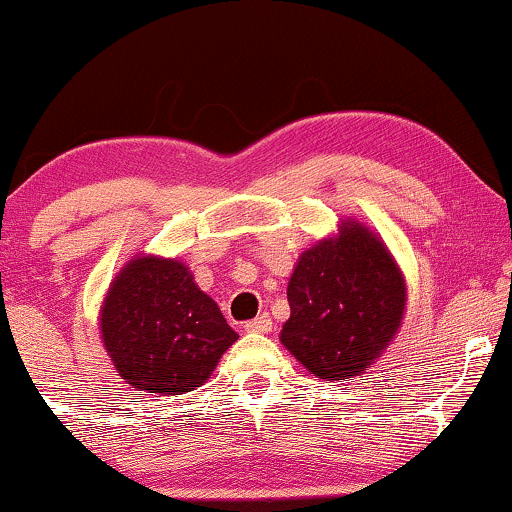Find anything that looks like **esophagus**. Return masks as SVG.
I'll return each mask as SVG.
<instances>
[{"label":"esophagus","mask_w":512,"mask_h":512,"mask_svg":"<svg viewBox=\"0 0 512 512\" xmlns=\"http://www.w3.org/2000/svg\"><path fill=\"white\" fill-rule=\"evenodd\" d=\"M244 331L247 333H270L272 331V319L268 314H261V317L251 319L244 324Z\"/></svg>","instance_id":"obj_1"}]
</instances>
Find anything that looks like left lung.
I'll return each instance as SVG.
<instances>
[{"mask_svg":"<svg viewBox=\"0 0 512 512\" xmlns=\"http://www.w3.org/2000/svg\"><path fill=\"white\" fill-rule=\"evenodd\" d=\"M286 296L291 317L279 342L321 380H349L373 366L408 305L394 254L352 216L298 256Z\"/></svg>","mask_w":512,"mask_h":512,"instance_id":"1","label":"left lung"}]
</instances>
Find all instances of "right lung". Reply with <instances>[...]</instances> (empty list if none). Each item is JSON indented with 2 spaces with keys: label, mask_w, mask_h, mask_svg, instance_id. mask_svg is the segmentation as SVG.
Listing matches in <instances>:
<instances>
[{
  "label": "right lung",
  "mask_w": 512,
  "mask_h": 512,
  "mask_svg": "<svg viewBox=\"0 0 512 512\" xmlns=\"http://www.w3.org/2000/svg\"><path fill=\"white\" fill-rule=\"evenodd\" d=\"M100 335L116 373L144 396H179L209 380L237 340L179 258L137 254L111 279Z\"/></svg>",
  "instance_id": "add662e5"
}]
</instances>
